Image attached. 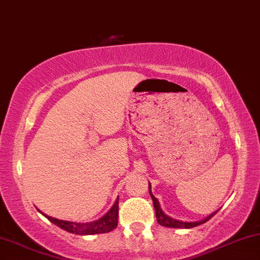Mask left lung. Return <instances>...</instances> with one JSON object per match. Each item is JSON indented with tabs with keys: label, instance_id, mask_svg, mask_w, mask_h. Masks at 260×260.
<instances>
[{
	"label": "left lung",
	"instance_id": "1",
	"mask_svg": "<svg viewBox=\"0 0 260 260\" xmlns=\"http://www.w3.org/2000/svg\"><path fill=\"white\" fill-rule=\"evenodd\" d=\"M149 195L153 200V205H154V210H155L156 221H158V223L160 224V226H164V227H169V228H192V227L200 226V224H202V223H205V222L209 221V219L212 217V216L215 215V213L218 211V210L215 211V212H212L211 215L207 216V217L201 219V221H195V222L180 221V219H175V218L170 217V216H168L167 213H165L164 211L161 210L160 205H159L158 199H156L155 196H154L152 193V185H150V182H149Z\"/></svg>",
	"mask_w": 260,
	"mask_h": 260
}]
</instances>
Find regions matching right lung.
I'll list each match as a JSON object with an SVG mask.
<instances>
[{"mask_svg":"<svg viewBox=\"0 0 260 260\" xmlns=\"http://www.w3.org/2000/svg\"><path fill=\"white\" fill-rule=\"evenodd\" d=\"M44 217H47L50 222L60 227L61 230L67 231V232L75 233L80 236H87V235H99V233H107L113 231L118 224V199L116 200L115 204L112 205L107 213H105L101 218L96 219L92 222H86V223H81V222H70V221H62L50 217V216L43 213L41 210H38Z\"/></svg>","mask_w":260,"mask_h":260,"instance_id":"obj_1","label":"right lung"}]
</instances>
